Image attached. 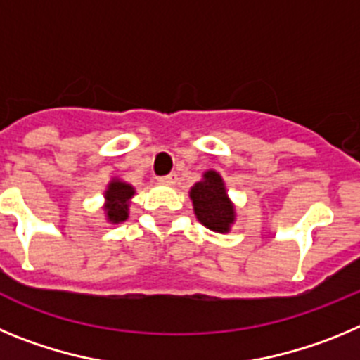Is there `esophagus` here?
Listing matches in <instances>:
<instances>
[{"label":"esophagus","mask_w":360,"mask_h":360,"mask_svg":"<svg viewBox=\"0 0 360 360\" xmlns=\"http://www.w3.org/2000/svg\"><path fill=\"white\" fill-rule=\"evenodd\" d=\"M158 184H160V186L173 187L174 184H176V174H167V176H162V178H158Z\"/></svg>","instance_id":"esophagus-1"}]
</instances>
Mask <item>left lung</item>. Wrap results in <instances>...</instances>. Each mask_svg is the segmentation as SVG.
Wrapping results in <instances>:
<instances>
[{
    "label": "left lung",
    "mask_w": 360,
    "mask_h": 360,
    "mask_svg": "<svg viewBox=\"0 0 360 360\" xmlns=\"http://www.w3.org/2000/svg\"><path fill=\"white\" fill-rule=\"evenodd\" d=\"M195 216L209 231L227 234L236 221V207L227 195L224 178L218 171L209 169L202 174V180L189 189Z\"/></svg>",
    "instance_id": "8db88e82"
}]
</instances>
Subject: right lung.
<instances>
[{"instance_id":"1","label":"right lung","mask_w":360,"mask_h":360,"mask_svg":"<svg viewBox=\"0 0 360 360\" xmlns=\"http://www.w3.org/2000/svg\"><path fill=\"white\" fill-rule=\"evenodd\" d=\"M135 196V187L120 178H111L104 191V218L110 224H122L129 218V205Z\"/></svg>"}]
</instances>
